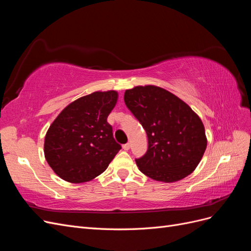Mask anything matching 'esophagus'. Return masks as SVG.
Returning <instances> with one entry per match:
<instances>
[{
	"label": "esophagus",
	"instance_id": "1",
	"mask_svg": "<svg viewBox=\"0 0 251 251\" xmlns=\"http://www.w3.org/2000/svg\"><path fill=\"white\" fill-rule=\"evenodd\" d=\"M130 148H131L130 143H126V144H124V146H123V149H124L125 151H128V150H130Z\"/></svg>",
	"mask_w": 251,
	"mask_h": 251
}]
</instances>
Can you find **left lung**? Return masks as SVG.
Listing matches in <instances>:
<instances>
[{
  "label": "left lung",
  "mask_w": 251,
  "mask_h": 251,
  "mask_svg": "<svg viewBox=\"0 0 251 251\" xmlns=\"http://www.w3.org/2000/svg\"><path fill=\"white\" fill-rule=\"evenodd\" d=\"M125 102L148 135L147 153L136 164L156 181L176 182L192 174L206 150L202 120L191 107L163 88L126 90Z\"/></svg>",
  "instance_id": "1"
}]
</instances>
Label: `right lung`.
<instances>
[{
	"mask_svg": "<svg viewBox=\"0 0 251 251\" xmlns=\"http://www.w3.org/2000/svg\"><path fill=\"white\" fill-rule=\"evenodd\" d=\"M118 93L97 91L72 101L45 136V158L59 178L82 183L102 174L121 149L107 118Z\"/></svg>",
	"mask_w": 251,
	"mask_h": 251,
	"instance_id": "1",
	"label": "right lung"
}]
</instances>
